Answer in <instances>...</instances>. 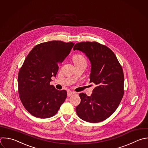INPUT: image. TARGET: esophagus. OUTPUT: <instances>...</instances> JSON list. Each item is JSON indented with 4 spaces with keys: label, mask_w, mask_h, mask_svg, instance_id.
<instances>
[{
    "label": "esophagus",
    "mask_w": 148,
    "mask_h": 148,
    "mask_svg": "<svg viewBox=\"0 0 148 148\" xmlns=\"http://www.w3.org/2000/svg\"><path fill=\"white\" fill-rule=\"evenodd\" d=\"M73 94H74V92L71 91L70 90H68L67 91V95H68V97H71V95H73Z\"/></svg>",
    "instance_id": "1"
}]
</instances>
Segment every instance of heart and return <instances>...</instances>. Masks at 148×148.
I'll return each instance as SVG.
<instances>
[{
    "label": "heart",
    "instance_id": "obj_1",
    "mask_svg": "<svg viewBox=\"0 0 148 148\" xmlns=\"http://www.w3.org/2000/svg\"><path fill=\"white\" fill-rule=\"evenodd\" d=\"M73 60L74 62H79V61H86L84 57L82 56V55H75L73 57Z\"/></svg>",
    "mask_w": 148,
    "mask_h": 148
}]
</instances>
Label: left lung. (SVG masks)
Wrapping results in <instances>:
<instances>
[{
	"instance_id": "8db88e82",
	"label": "left lung",
	"mask_w": 148,
	"mask_h": 148,
	"mask_svg": "<svg viewBox=\"0 0 148 148\" xmlns=\"http://www.w3.org/2000/svg\"><path fill=\"white\" fill-rule=\"evenodd\" d=\"M84 53L91 62L90 82L96 86L91 96L82 92L76 111L82 120L98 123L110 116L119 106L124 94V74L114 53L98 42L76 43L73 50Z\"/></svg>"
}]
</instances>
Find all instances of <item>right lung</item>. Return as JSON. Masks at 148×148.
Segmentation results:
<instances>
[{
	"label": "right lung",
	"instance_id": "add662e5",
	"mask_svg": "<svg viewBox=\"0 0 148 148\" xmlns=\"http://www.w3.org/2000/svg\"><path fill=\"white\" fill-rule=\"evenodd\" d=\"M72 42L50 41L35 46L26 57L18 75L21 101L32 115L46 119L55 115L65 101L67 92L50 85L56 77L58 63L68 56Z\"/></svg>",
	"mask_w": 148,
	"mask_h": 148
}]
</instances>
